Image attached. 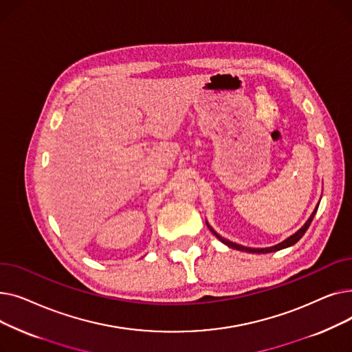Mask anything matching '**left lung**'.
<instances>
[{
    "label": "left lung",
    "instance_id": "left-lung-1",
    "mask_svg": "<svg viewBox=\"0 0 352 352\" xmlns=\"http://www.w3.org/2000/svg\"><path fill=\"white\" fill-rule=\"evenodd\" d=\"M318 206H320V202L317 204V207H316V210L312 211V214L309 215V218L307 219V223L297 231L295 234H292V235H289L287 239H284L283 243H280V244H276V245H272V247H268V248H251V247H244V245H239V244H235V243H232V241H230V239H227V238H224V236H221L217 231H214V228L207 223V227L210 228V231L219 239L221 243L223 244H226L227 247H230V248H234V250H238V251H245V252H252V254H267V252H274V251H280V250H284V248H288V247H291V245H294L295 243H298L300 239L302 238V235L305 234V231L308 230V227L311 226V221L314 219V215L317 214V210H318Z\"/></svg>",
    "mask_w": 352,
    "mask_h": 352
}]
</instances>
